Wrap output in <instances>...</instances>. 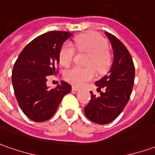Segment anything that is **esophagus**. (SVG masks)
Returning a JSON list of instances; mask_svg holds the SVG:
<instances>
[{"mask_svg": "<svg viewBox=\"0 0 155 155\" xmlns=\"http://www.w3.org/2000/svg\"><path fill=\"white\" fill-rule=\"evenodd\" d=\"M80 89L78 87H72V91L73 92H77V91H79Z\"/></svg>", "mask_w": 155, "mask_h": 155, "instance_id": "esophagus-1", "label": "esophagus"}]
</instances>
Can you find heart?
Wrapping results in <instances>:
<instances>
[{
	"mask_svg": "<svg viewBox=\"0 0 155 155\" xmlns=\"http://www.w3.org/2000/svg\"><path fill=\"white\" fill-rule=\"evenodd\" d=\"M75 48L80 52L88 53L86 63L88 67L74 66L67 69L64 72V79L68 82L76 87H81L86 82L92 81L95 76L93 67L99 74L107 71L111 62V57L108 50V43L102 36L94 32L81 35L75 39ZM75 49L71 43H65L59 52L60 63L64 67L71 64L75 56Z\"/></svg>",
	"mask_w": 155,
	"mask_h": 155,
	"instance_id": "1",
	"label": "heart"
}]
</instances>
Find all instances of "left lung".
<instances>
[{"label":"left lung","instance_id":"1","mask_svg":"<svg viewBox=\"0 0 155 155\" xmlns=\"http://www.w3.org/2000/svg\"><path fill=\"white\" fill-rule=\"evenodd\" d=\"M111 43L114 59L109 74L95 83L98 91L104 93L96 96L91 93V99L85 107L88 119L99 124H106L116 119L124 109L130 98L135 80V66L130 54L116 36L105 31Z\"/></svg>","mask_w":155,"mask_h":155}]
</instances>
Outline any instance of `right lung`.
<instances>
[{
    "instance_id": "add662e5",
    "label": "right lung",
    "mask_w": 155,
    "mask_h": 155,
    "mask_svg": "<svg viewBox=\"0 0 155 155\" xmlns=\"http://www.w3.org/2000/svg\"><path fill=\"white\" fill-rule=\"evenodd\" d=\"M72 33L51 31L37 37L23 49L14 63L12 82L20 109L34 122H44L55 114L71 86L61 81L56 87L46 86L48 75L58 74L59 52Z\"/></svg>"
}]
</instances>
